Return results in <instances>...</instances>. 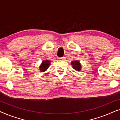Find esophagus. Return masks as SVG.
Instances as JSON below:
<instances>
[{
	"mask_svg": "<svg viewBox=\"0 0 120 120\" xmlns=\"http://www.w3.org/2000/svg\"><path fill=\"white\" fill-rule=\"evenodd\" d=\"M64 58H65V57H60V58H58V59H59V60H64Z\"/></svg>",
	"mask_w": 120,
	"mask_h": 120,
	"instance_id": "esophagus-1",
	"label": "esophagus"
}]
</instances>
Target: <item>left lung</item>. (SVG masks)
Returning <instances> with one entry per match:
<instances>
[{
	"label": "left lung",
	"instance_id": "1",
	"mask_svg": "<svg viewBox=\"0 0 120 120\" xmlns=\"http://www.w3.org/2000/svg\"><path fill=\"white\" fill-rule=\"evenodd\" d=\"M71 64L73 65V67L74 69L76 70L77 71H80L81 70V64L78 60H75L71 62Z\"/></svg>",
	"mask_w": 120,
	"mask_h": 120
}]
</instances>
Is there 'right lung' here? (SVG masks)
I'll use <instances>...</instances> for the list:
<instances>
[{
  "instance_id": "right-lung-1",
  "label": "right lung",
  "mask_w": 120,
  "mask_h": 120,
  "mask_svg": "<svg viewBox=\"0 0 120 120\" xmlns=\"http://www.w3.org/2000/svg\"><path fill=\"white\" fill-rule=\"evenodd\" d=\"M50 61L48 60H43L40 66V70L41 71L43 72L47 70V69L49 68V65L50 64Z\"/></svg>"
}]
</instances>
